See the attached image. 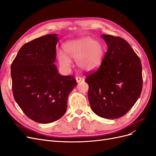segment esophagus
Returning <instances> with one entry per match:
<instances>
[{
    "instance_id": "obj_1",
    "label": "esophagus",
    "mask_w": 156,
    "mask_h": 156,
    "mask_svg": "<svg viewBox=\"0 0 156 156\" xmlns=\"http://www.w3.org/2000/svg\"><path fill=\"white\" fill-rule=\"evenodd\" d=\"M75 79H76V81L77 83H80L82 81V78L81 77H79V76H76L75 77Z\"/></svg>"
}]
</instances>
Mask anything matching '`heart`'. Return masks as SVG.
Here are the masks:
<instances>
[{"label":"heart","instance_id":"b5f03b06","mask_svg":"<svg viewBox=\"0 0 156 156\" xmlns=\"http://www.w3.org/2000/svg\"><path fill=\"white\" fill-rule=\"evenodd\" d=\"M66 55L58 53V62L65 71H69L70 59L76 60L77 66L83 71L90 72L100 64L103 56V46L101 41L93 40L90 37H84L71 41L64 46Z\"/></svg>","mask_w":156,"mask_h":156}]
</instances>
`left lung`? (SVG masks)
<instances>
[{"label": "left lung", "mask_w": 156, "mask_h": 156, "mask_svg": "<svg viewBox=\"0 0 156 156\" xmlns=\"http://www.w3.org/2000/svg\"><path fill=\"white\" fill-rule=\"evenodd\" d=\"M107 51L96 72L86 75L88 98L92 111L115 119L126 115L143 88L142 65L131 45L120 37L103 34Z\"/></svg>", "instance_id": "8db88e82"}]
</instances>
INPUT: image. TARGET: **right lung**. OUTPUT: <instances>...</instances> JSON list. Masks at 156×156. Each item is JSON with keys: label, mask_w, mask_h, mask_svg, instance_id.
I'll list each match as a JSON object with an SVG mask.
<instances>
[{"label": "right lung", "mask_w": 156, "mask_h": 156, "mask_svg": "<svg viewBox=\"0 0 156 156\" xmlns=\"http://www.w3.org/2000/svg\"><path fill=\"white\" fill-rule=\"evenodd\" d=\"M56 34H48L23 45L11 65L14 99L25 115L37 123L60 119L67 109L68 97L77 81L58 73Z\"/></svg>", "instance_id": "right-lung-1"}]
</instances>
